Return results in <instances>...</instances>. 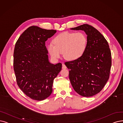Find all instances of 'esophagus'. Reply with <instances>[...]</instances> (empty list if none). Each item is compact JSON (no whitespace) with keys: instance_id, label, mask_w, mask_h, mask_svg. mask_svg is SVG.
Here are the masks:
<instances>
[{"instance_id":"1","label":"esophagus","mask_w":123,"mask_h":123,"mask_svg":"<svg viewBox=\"0 0 123 123\" xmlns=\"http://www.w3.org/2000/svg\"><path fill=\"white\" fill-rule=\"evenodd\" d=\"M67 68V67L66 66V65L64 64V63H62V69H66Z\"/></svg>"}]
</instances>
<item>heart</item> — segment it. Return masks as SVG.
<instances>
[{
  "label": "heart",
  "instance_id": "b5f03b06",
  "mask_svg": "<svg viewBox=\"0 0 123 123\" xmlns=\"http://www.w3.org/2000/svg\"><path fill=\"white\" fill-rule=\"evenodd\" d=\"M47 45V50L55 59L63 56L67 60L73 61L80 58L87 45V37L83 32H63L57 35Z\"/></svg>",
  "mask_w": 123,
  "mask_h": 123
}]
</instances>
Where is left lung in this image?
I'll return each instance as SVG.
<instances>
[{"mask_svg":"<svg viewBox=\"0 0 123 123\" xmlns=\"http://www.w3.org/2000/svg\"><path fill=\"white\" fill-rule=\"evenodd\" d=\"M71 29L84 31L87 45L80 58L65 63L70 70V80L79 94L92 96L100 92L109 79L111 58L109 44L97 29L88 24Z\"/></svg>","mask_w":123,"mask_h":123,"instance_id":"8db88e82","label":"left lung"}]
</instances>
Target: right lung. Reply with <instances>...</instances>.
Wrapping results in <instances>:
<instances>
[{"label": "right lung", "instance_id": "1", "mask_svg": "<svg viewBox=\"0 0 123 123\" xmlns=\"http://www.w3.org/2000/svg\"><path fill=\"white\" fill-rule=\"evenodd\" d=\"M56 32L37 26L29 27L19 36L13 52V69L17 84L27 96L42 100L52 92L53 80L62 65L48 60L45 41Z\"/></svg>", "mask_w": 123, "mask_h": 123}]
</instances>
